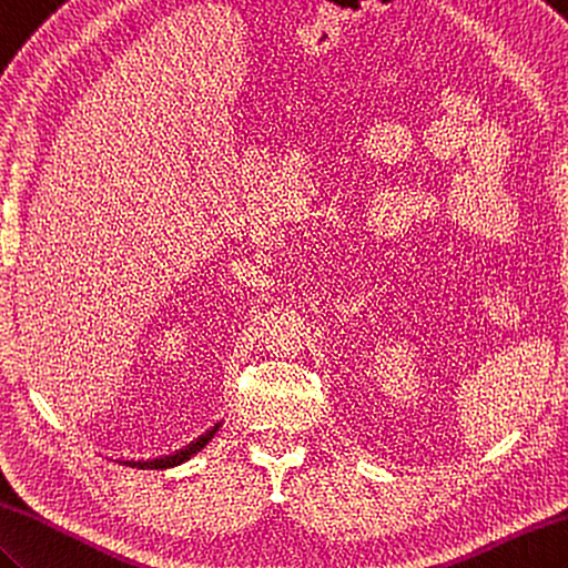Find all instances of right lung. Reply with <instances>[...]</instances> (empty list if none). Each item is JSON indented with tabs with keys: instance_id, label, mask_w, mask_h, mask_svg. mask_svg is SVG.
I'll return each instance as SVG.
<instances>
[{
	"instance_id": "obj_1",
	"label": "right lung",
	"mask_w": 568,
	"mask_h": 568,
	"mask_svg": "<svg viewBox=\"0 0 568 568\" xmlns=\"http://www.w3.org/2000/svg\"><path fill=\"white\" fill-rule=\"evenodd\" d=\"M209 439H211V433H206L204 437H199V439H196V443H192V445H189L186 449H182L178 457H168V459H155V462H150V464L145 462V464H141V469H143V466H150V469H153V466H155V469H158V466H172V464H178V462H184V459H189V457H192V455H196V452H199L201 447H204V445L209 443Z\"/></svg>"
}]
</instances>
